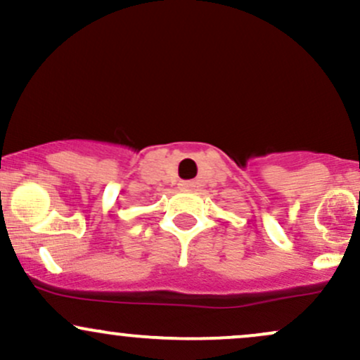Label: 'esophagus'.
Wrapping results in <instances>:
<instances>
[{
    "instance_id": "esophagus-1",
    "label": "esophagus",
    "mask_w": 360,
    "mask_h": 360,
    "mask_svg": "<svg viewBox=\"0 0 360 360\" xmlns=\"http://www.w3.org/2000/svg\"><path fill=\"white\" fill-rule=\"evenodd\" d=\"M179 189H183V191H191V189H194V183L193 181H179Z\"/></svg>"
}]
</instances>
